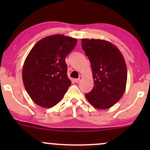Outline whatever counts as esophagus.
I'll use <instances>...</instances> for the list:
<instances>
[{"label":"esophagus","mask_w":150,"mask_h":150,"mask_svg":"<svg viewBox=\"0 0 150 150\" xmlns=\"http://www.w3.org/2000/svg\"><path fill=\"white\" fill-rule=\"evenodd\" d=\"M82 77L81 76H80L79 78H78V79H75V83H80L81 81V80H82Z\"/></svg>","instance_id":"obj_1"}]
</instances>
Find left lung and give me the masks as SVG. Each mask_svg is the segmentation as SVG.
I'll use <instances>...</instances> for the list:
<instances>
[{
    "mask_svg": "<svg viewBox=\"0 0 150 150\" xmlns=\"http://www.w3.org/2000/svg\"><path fill=\"white\" fill-rule=\"evenodd\" d=\"M82 48L91 65L93 88L86 97L96 109L112 107L122 96L127 82L123 56L110 42L100 39H82Z\"/></svg>",
    "mask_w": 150,
    "mask_h": 150,
    "instance_id": "left-lung-1",
    "label": "left lung"
}]
</instances>
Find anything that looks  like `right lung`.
<instances>
[{
  "instance_id": "1",
  "label": "right lung",
  "mask_w": 150,
  "mask_h": 150,
  "mask_svg": "<svg viewBox=\"0 0 150 150\" xmlns=\"http://www.w3.org/2000/svg\"><path fill=\"white\" fill-rule=\"evenodd\" d=\"M77 44V39L63 35L39 40L30 51L22 69V80L32 100L51 108L64 96L71 85L65 57Z\"/></svg>"
}]
</instances>
